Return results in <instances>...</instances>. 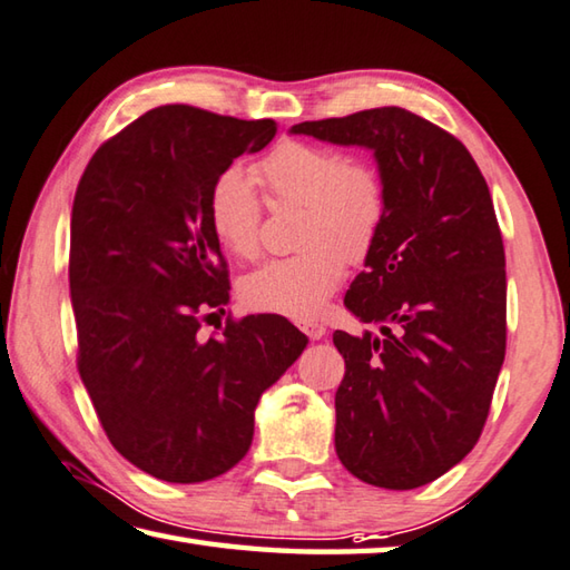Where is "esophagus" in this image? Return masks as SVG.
Instances as JSON below:
<instances>
[{"instance_id":"1","label":"esophagus","mask_w":570,"mask_h":570,"mask_svg":"<svg viewBox=\"0 0 570 570\" xmlns=\"http://www.w3.org/2000/svg\"><path fill=\"white\" fill-rule=\"evenodd\" d=\"M301 331L311 337V341H321V337L325 335V325L323 323H315V321H307V323H301Z\"/></svg>"}]
</instances>
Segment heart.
I'll list each match as a JSON object with an SVG mask.
<instances>
[{"mask_svg":"<svg viewBox=\"0 0 570 570\" xmlns=\"http://www.w3.org/2000/svg\"><path fill=\"white\" fill-rule=\"evenodd\" d=\"M259 179L277 203L305 205L303 253L269 259L243 279L239 295L257 313L313 321L341 287L347 263H361L385 215V187L373 165L331 147L283 142L259 163ZM209 227L229 255L259 253L263 199L239 167L219 173L209 189Z\"/></svg>","mask_w":570,"mask_h":570,"instance_id":"heart-1","label":"heart"}]
</instances>
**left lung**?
<instances>
[{"label":"left lung","mask_w":570,"mask_h":570,"mask_svg":"<svg viewBox=\"0 0 570 570\" xmlns=\"http://www.w3.org/2000/svg\"><path fill=\"white\" fill-rule=\"evenodd\" d=\"M291 132L373 149L385 215L345 307L381 333L333 335L345 357L335 451L361 481L411 491L473 451L505 357V253L491 193L461 139L403 107Z\"/></svg>","instance_id":"obj_1"}]
</instances>
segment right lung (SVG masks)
Segmentation results:
<instances>
[{"label":"right lung","mask_w":570,"mask_h":570,"mask_svg":"<svg viewBox=\"0 0 570 570\" xmlns=\"http://www.w3.org/2000/svg\"><path fill=\"white\" fill-rule=\"evenodd\" d=\"M273 119L155 107L97 149L69 229L77 367L115 451L167 483H203L243 461L259 395L305 351L279 315L199 317L227 305L209 227L215 177L275 137ZM215 315V313H213Z\"/></svg>","instance_id":"add662e5"}]
</instances>
